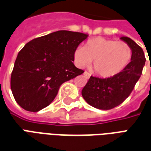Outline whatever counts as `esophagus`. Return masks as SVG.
Wrapping results in <instances>:
<instances>
[{"mask_svg": "<svg viewBox=\"0 0 151 151\" xmlns=\"http://www.w3.org/2000/svg\"><path fill=\"white\" fill-rule=\"evenodd\" d=\"M84 76H85L86 78H89L91 77V73L88 72H86V71H85V72H84Z\"/></svg>", "mask_w": 151, "mask_h": 151, "instance_id": "obj_1", "label": "esophagus"}]
</instances>
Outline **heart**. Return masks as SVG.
I'll return each instance as SVG.
<instances>
[{
    "instance_id": "heart-1",
    "label": "heart",
    "mask_w": 151,
    "mask_h": 151,
    "mask_svg": "<svg viewBox=\"0 0 151 151\" xmlns=\"http://www.w3.org/2000/svg\"><path fill=\"white\" fill-rule=\"evenodd\" d=\"M132 48L125 42L98 37L89 40L84 47H77L73 52L76 65L80 68L93 61V69L103 78L120 73L132 58Z\"/></svg>"
}]
</instances>
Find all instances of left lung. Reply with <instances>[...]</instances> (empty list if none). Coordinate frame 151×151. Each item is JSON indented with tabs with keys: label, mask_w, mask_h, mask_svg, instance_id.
I'll return each mask as SVG.
<instances>
[{
	"label": "left lung",
	"mask_w": 151,
	"mask_h": 151,
	"mask_svg": "<svg viewBox=\"0 0 151 151\" xmlns=\"http://www.w3.org/2000/svg\"><path fill=\"white\" fill-rule=\"evenodd\" d=\"M132 48L131 61L116 75L108 78L91 77L82 91V95L87 104L98 109L109 110L122 104L126 99L139 80L145 65L142 48L130 38L123 37Z\"/></svg>",
	"instance_id": "8db88e82"
}]
</instances>
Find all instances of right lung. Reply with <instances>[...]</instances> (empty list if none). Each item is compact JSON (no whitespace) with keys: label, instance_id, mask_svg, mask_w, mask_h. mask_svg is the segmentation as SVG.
Here are the masks:
<instances>
[{"label":"right lung","instance_id":"add662e5","mask_svg":"<svg viewBox=\"0 0 151 151\" xmlns=\"http://www.w3.org/2000/svg\"><path fill=\"white\" fill-rule=\"evenodd\" d=\"M88 35L58 31L34 39L18 52L10 86L19 106L39 111L54 100L62 83L84 73L73 61V52Z\"/></svg>","mask_w":151,"mask_h":151}]
</instances>
